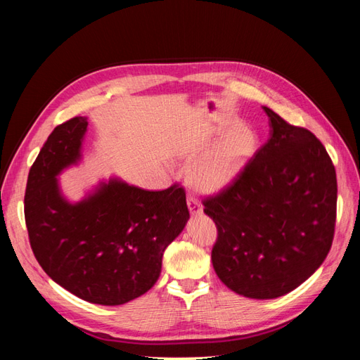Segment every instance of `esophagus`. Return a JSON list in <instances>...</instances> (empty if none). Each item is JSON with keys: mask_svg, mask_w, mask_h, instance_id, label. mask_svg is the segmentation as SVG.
<instances>
[{"mask_svg": "<svg viewBox=\"0 0 360 360\" xmlns=\"http://www.w3.org/2000/svg\"><path fill=\"white\" fill-rule=\"evenodd\" d=\"M188 207H189V212L192 214H201L202 213V205L197 198L193 197V195H189V197H188Z\"/></svg>", "mask_w": 360, "mask_h": 360, "instance_id": "34e87169", "label": "esophagus"}]
</instances>
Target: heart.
<instances>
[{
  "label": "heart",
  "instance_id": "heart-1",
  "mask_svg": "<svg viewBox=\"0 0 360 360\" xmlns=\"http://www.w3.org/2000/svg\"><path fill=\"white\" fill-rule=\"evenodd\" d=\"M258 148L255 130L243 123L233 126L192 163L188 179L202 193H217L240 176Z\"/></svg>",
  "mask_w": 360,
  "mask_h": 360
}]
</instances>
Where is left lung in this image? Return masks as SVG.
I'll use <instances>...</instances> for the list:
<instances>
[{"mask_svg":"<svg viewBox=\"0 0 360 360\" xmlns=\"http://www.w3.org/2000/svg\"><path fill=\"white\" fill-rule=\"evenodd\" d=\"M270 138L230 186L202 201L217 228L216 275L240 296L276 299L328 257L336 219L333 163L308 129L267 106Z\"/></svg>","mask_w":360,"mask_h":360,"instance_id":"obj_1","label":"left lung"}]
</instances>
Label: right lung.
<instances>
[{
  "mask_svg": "<svg viewBox=\"0 0 360 360\" xmlns=\"http://www.w3.org/2000/svg\"><path fill=\"white\" fill-rule=\"evenodd\" d=\"M86 117L57 126L28 174L25 222L46 275L75 296L115 307L156 284L162 257L189 219L186 192L146 191L118 177L81 201L64 197L58 176L82 159Z\"/></svg>",
  "mask_w": 360,
  "mask_h": 360,
  "instance_id": "1",
  "label": "right lung"
}]
</instances>
